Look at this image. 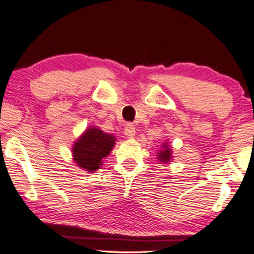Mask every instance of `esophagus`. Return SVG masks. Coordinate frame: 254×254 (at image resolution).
I'll return each instance as SVG.
<instances>
[{
	"label": "esophagus",
	"instance_id": "esophagus-1",
	"mask_svg": "<svg viewBox=\"0 0 254 254\" xmlns=\"http://www.w3.org/2000/svg\"><path fill=\"white\" fill-rule=\"evenodd\" d=\"M136 134V128L132 124H127V126L125 127V135L128 138H132Z\"/></svg>",
	"mask_w": 254,
	"mask_h": 254
}]
</instances>
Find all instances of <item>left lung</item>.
<instances>
[{
	"instance_id": "obj_1",
	"label": "left lung",
	"mask_w": 254,
	"mask_h": 254,
	"mask_svg": "<svg viewBox=\"0 0 254 254\" xmlns=\"http://www.w3.org/2000/svg\"><path fill=\"white\" fill-rule=\"evenodd\" d=\"M158 159L160 162H163V163L169 162L171 160V149L167 143L163 144L162 150H160L158 152Z\"/></svg>"
}]
</instances>
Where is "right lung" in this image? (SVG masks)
<instances>
[{
    "instance_id": "right-lung-1",
    "label": "right lung",
    "mask_w": 254,
    "mask_h": 254,
    "mask_svg": "<svg viewBox=\"0 0 254 254\" xmlns=\"http://www.w3.org/2000/svg\"><path fill=\"white\" fill-rule=\"evenodd\" d=\"M115 142L114 135L107 134L100 128L89 127L73 144V161L86 171H96L115 146Z\"/></svg>"
}]
</instances>
